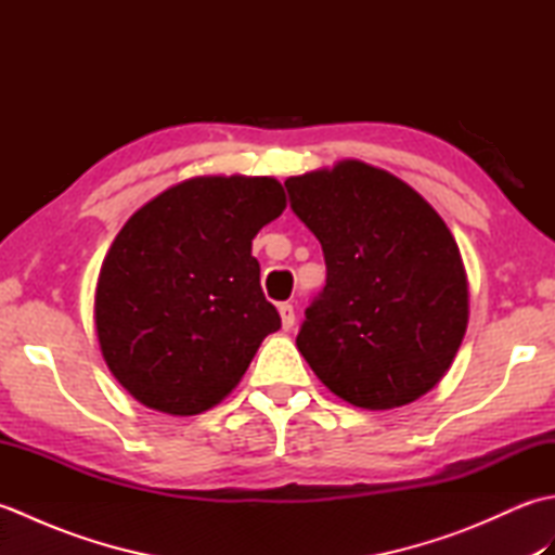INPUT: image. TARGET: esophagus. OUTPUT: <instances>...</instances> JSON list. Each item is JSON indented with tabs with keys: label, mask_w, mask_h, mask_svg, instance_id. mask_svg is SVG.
<instances>
[{
	"label": "esophagus",
	"mask_w": 555,
	"mask_h": 555,
	"mask_svg": "<svg viewBox=\"0 0 555 555\" xmlns=\"http://www.w3.org/2000/svg\"><path fill=\"white\" fill-rule=\"evenodd\" d=\"M279 314H281V326L286 328H293V324H296V310H293L291 302H281L279 305Z\"/></svg>",
	"instance_id": "esophagus-1"
}]
</instances>
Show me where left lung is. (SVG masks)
<instances>
[{"mask_svg":"<svg viewBox=\"0 0 555 555\" xmlns=\"http://www.w3.org/2000/svg\"><path fill=\"white\" fill-rule=\"evenodd\" d=\"M286 188L326 262V286L296 338L312 372L364 410H393L431 391L469 320L451 229L405 181L360 159L291 176Z\"/></svg>","mask_w":555,"mask_h":555,"instance_id":"obj_1","label":"left lung"}]
</instances>
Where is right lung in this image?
Segmentation results:
<instances>
[{"instance_id":"obj_1","label":"right lung","mask_w":555,"mask_h":555,"mask_svg":"<svg viewBox=\"0 0 555 555\" xmlns=\"http://www.w3.org/2000/svg\"><path fill=\"white\" fill-rule=\"evenodd\" d=\"M286 209L271 176H195L124 223L95 288L114 379L140 403L191 417L219 405L281 317L259 286L253 238Z\"/></svg>"}]
</instances>
